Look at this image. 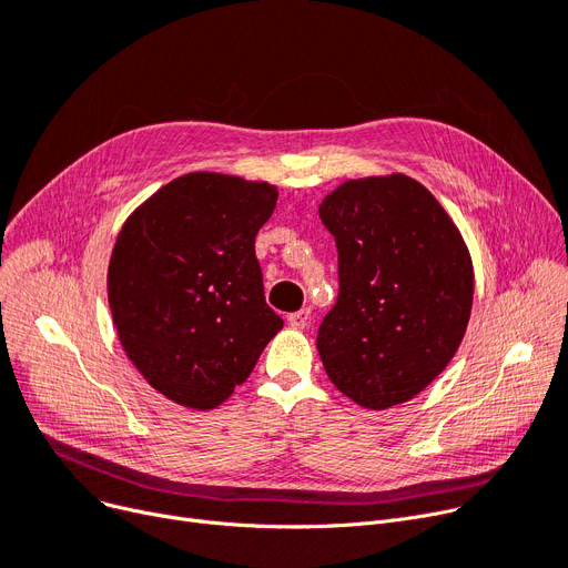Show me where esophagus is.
Listing matches in <instances>:
<instances>
[{
    "mask_svg": "<svg viewBox=\"0 0 568 568\" xmlns=\"http://www.w3.org/2000/svg\"><path fill=\"white\" fill-rule=\"evenodd\" d=\"M308 320H311V308H302V311L287 315V324L292 326V329H304Z\"/></svg>",
    "mask_w": 568,
    "mask_h": 568,
    "instance_id": "esophagus-1",
    "label": "esophagus"
}]
</instances>
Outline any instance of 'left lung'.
<instances>
[{"mask_svg": "<svg viewBox=\"0 0 568 568\" xmlns=\"http://www.w3.org/2000/svg\"><path fill=\"white\" fill-rule=\"evenodd\" d=\"M320 219L338 248V300L317 332L324 371L356 405H400L465 336L469 251L430 191L405 174L349 179L322 200Z\"/></svg>", "mask_w": 568, "mask_h": 568, "instance_id": "8db88e82", "label": "left lung"}]
</instances>
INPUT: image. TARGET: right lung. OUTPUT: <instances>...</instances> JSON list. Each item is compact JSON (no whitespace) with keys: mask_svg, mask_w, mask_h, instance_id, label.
<instances>
[{"mask_svg":"<svg viewBox=\"0 0 568 568\" xmlns=\"http://www.w3.org/2000/svg\"><path fill=\"white\" fill-rule=\"evenodd\" d=\"M276 200L266 182L191 172L142 202L119 232L108 266L112 320L133 366L165 398L221 405L283 329L255 257Z\"/></svg>","mask_w":568,"mask_h":568,"instance_id":"obj_1","label":"right lung"}]
</instances>
